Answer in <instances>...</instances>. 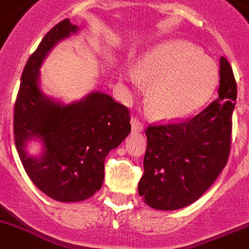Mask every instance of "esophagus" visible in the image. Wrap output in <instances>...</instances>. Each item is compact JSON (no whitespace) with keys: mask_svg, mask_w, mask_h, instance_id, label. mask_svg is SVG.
<instances>
[{"mask_svg":"<svg viewBox=\"0 0 249 249\" xmlns=\"http://www.w3.org/2000/svg\"><path fill=\"white\" fill-rule=\"evenodd\" d=\"M130 124H132V130L134 133H141L143 130V125H142V123L140 120H137L136 117H132Z\"/></svg>","mask_w":249,"mask_h":249,"instance_id":"esophagus-1","label":"esophagus"}]
</instances>
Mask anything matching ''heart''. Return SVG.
<instances>
[{"label":"heart","instance_id":"1","mask_svg":"<svg viewBox=\"0 0 249 249\" xmlns=\"http://www.w3.org/2000/svg\"><path fill=\"white\" fill-rule=\"evenodd\" d=\"M126 77L134 85H148L146 108L152 117L177 120L208 102L218 84V70L191 42L168 40L143 53Z\"/></svg>","mask_w":249,"mask_h":249}]
</instances>
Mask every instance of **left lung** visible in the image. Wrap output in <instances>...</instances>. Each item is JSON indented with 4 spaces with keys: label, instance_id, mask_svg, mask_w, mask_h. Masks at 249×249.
I'll return each instance as SVG.
<instances>
[{
    "label": "left lung",
    "instance_id": "obj_1",
    "mask_svg": "<svg viewBox=\"0 0 249 249\" xmlns=\"http://www.w3.org/2000/svg\"><path fill=\"white\" fill-rule=\"evenodd\" d=\"M235 101L231 66L221 56L216 101L191 120L146 129L144 173L138 194L148 207L159 211L181 209L212 186L228 161Z\"/></svg>",
    "mask_w": 249,
    "mask_h": 249
}]
</instances>
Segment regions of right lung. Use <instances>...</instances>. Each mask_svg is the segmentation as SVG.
<instances>
[{
    "label": "right lung",
    "mask_w": 249,
    "mask_h": 249,
    "mask_svg": "<svg viewBox=\"0 0 249 249\" xmlns=\"http://www.w3.org/2000/svg\"><path fill=\"white\" fill-rule=\"evenodd\" d=\"M79 31L64 19L46 33L25 64L14 109L15 146L25 172L42 193L62 203L83 201L101 189L106 156L130 133L128 108L108 94L94 90L64 103L41 89L45 58ZM32 140L41 144L38 156L29 154Z\"/></svg>",
    "instance_id": "add662e5"
}]
</instances>
